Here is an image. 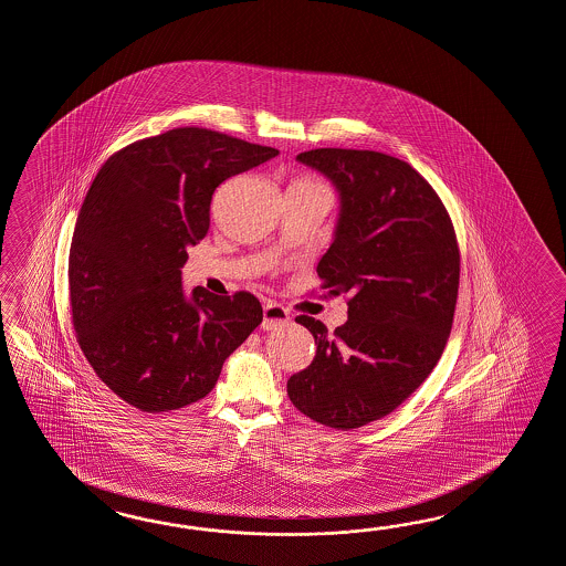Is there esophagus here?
<instances>
[{
    "mask_svg": "<svg viewBox=\"0 0 566 566\" xmlns=\"http://www.w3.org/2000/svg\"><path fill=\"white\" fill-rule=\"evenodd\" d=\"M289 321L290 313L286 306H282L280 303H274V301L263 304V332H274L277 327L286 325Z\"/></svg>",
    "mask_w": 566,
    "mask_h": 566,
    "instance_id": "obj_1",
    "label": "esophagus"
}]
</instances>
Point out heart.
Returning a JSON list of instances; mask_svg holds the SVG:
<instances>
[{"mask_svg": "<svg viewBox=\"0 0 566 566\" xmlns=\"http://www.w3.org/2000/svg\"><path fill=\"white\" fill-rule=\"evenodd\" d=\"M292 186H306V188H321V186H325V184H321V181L315 180V178H311V176H303V178H298V180L294 181Z\"/></svg>", "mask_w": 566, "mask_h": 566, "instance_id": "b5f03b06", "label": "heart"}]
</instances>
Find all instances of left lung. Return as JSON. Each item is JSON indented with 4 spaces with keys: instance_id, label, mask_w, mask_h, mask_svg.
Here are the masks:
<instances>
[{
    "instance_id": "obj_1",
    "label": "left lung",
    "mask_w": 566,
    "mask_h": 566,
    "mask_svg": "<svg viewBox=\"0 0 566 566\" xmlns=\"http://www.w3.org/2000/svg\"><path fill=\"white\" fill-rule=\"evenodd\" d=\"M296 159L342 196L317 274L329 294L347 296L349 318L327 333L317 318L296 317L317 354L290 376L289 397L313 421L347 431L392 413L436 368L454 321L460 249L440 196L407 161L358 149Z\"/></svg>"
}]
</instances>
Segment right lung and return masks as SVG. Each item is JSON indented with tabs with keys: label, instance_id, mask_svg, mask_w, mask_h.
Listing matches in <instances>:
<instances>
[{
	"label": "right lung",
	"instance_id": "add662e5",
	"mask_svg": "<svg viewBox=\"0 0 566 566\" xmlns=\"http://www.w3.org/2000/svg\"><path fill=\"white\" fill-rule=\"evenodd\" d=\"M276 155L181 126L126 145L97 171L71 239V321L97 378L128 405L161 413L205 399L262 323L245 290L186 296L181 268L207 234L219 184Z\"/></svg>",
	"mask_w": 566,
	"mask_h": 566
}]
</instances>
